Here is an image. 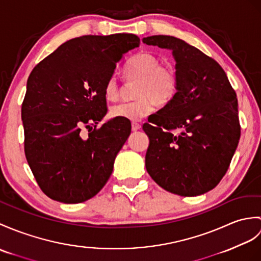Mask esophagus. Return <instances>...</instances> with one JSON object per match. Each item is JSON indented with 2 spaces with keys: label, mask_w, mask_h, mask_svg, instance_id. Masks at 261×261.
Segmentation results:
<instances>
[{
  "label": "esophagus",
  "mask_w": 261,
  "mask_h": 261,
  "mask_svg": "<svg viewBox=\"0 0 261 261\" xmlns=\"http://www.w3.org/2000/svg\"><path fill=\"white\" fill-rule=\"evenodd\" d=\"M131 128H132V131H133V132H136V131H138V130H140V129H141V125L139 124V123H132Z\"/></svg>",
  "instance_id": "esophagus-1"
}]
</instances>
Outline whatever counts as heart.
I'll use <instances>...</instances> for the list:
<instances>
[{
  "instance_id": "b5f03b06",
  "label": "heart",
  "mask_w": 261,
  "mask_h": 261,
  "mask_svg": "<svg viewBox=\"0 0 261 261\" xmlns=\"http://www.w3.org/2000/svg\"><path fill=\"white\" fill-rule=\"evenodd\" d=\"M129 80H138L135 89L136 100L122 102L111 108L112 118L139 121L152 112L154 103L165 106L178 89V73L171 64H160V60L148 52L138 53L124 68ZM120 88L116 75L108 79L105 86L107 100L119 98Z\"/></svg>"
}]
</instances>
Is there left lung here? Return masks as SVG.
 Segmentation results:
<instances>
[{"mask_svg":"<svg viewBox=\"0 0 261 261\" xmlns=\"http://www.w3.org/2000/svg\"><path fill=\"white\" fill-rule=\"evenodd\" d=\"M142 42L171 50L178 73L173 98L142 126L150 140L145 168L169 192L203 195L220 182L238 147L237 95L219 63L197 47L169 35Z\"/></svg>","mask_w":261,"mask_h":261,"instance_id":"obj_1","label":"left lung"}]
</instances>
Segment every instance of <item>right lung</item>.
I'll return each mask as SVG.
<instances>
[{
    "label": "right lung",
    "instance_id": "right-lung-1",
    "mask_svg": "<svg viewBox=\"0 0 261 261\" xmlns=\"http://www.w3.org/2000/svg\"><path fill=\"white\" fill-rule=\"evenodd\" d=\"M139 44L140 39L129 33L83 35L66 41L32 70L22 103L24 152L48 198L87 201L110 178L131 123L114 118L95 126L107 114V80Z\"/></svg>",
    "mask_w": 261,
    "mask_h": 261
}]
</instances>
